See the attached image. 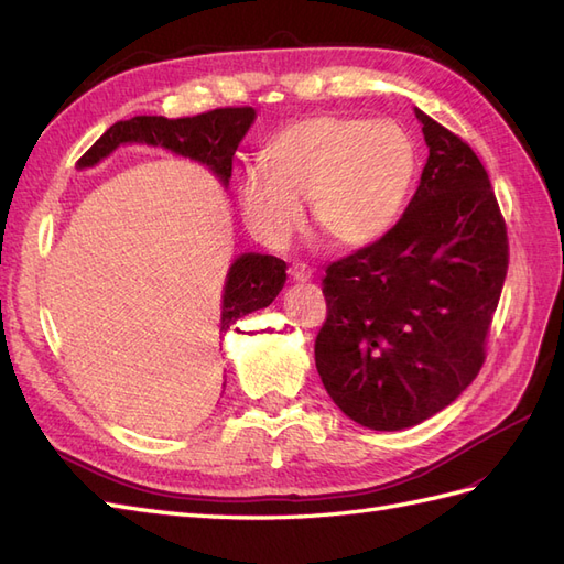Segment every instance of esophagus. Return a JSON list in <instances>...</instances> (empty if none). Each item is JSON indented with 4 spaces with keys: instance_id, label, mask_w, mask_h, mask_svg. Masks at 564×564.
<instances>
[{
    "instance_id": "esophagus-1",
    "label": "esophagus",
    "mask_w": 564,
    "mask_h": 564,
    "mask_svg": "<svg viewBox=\"0 0 564 564\" xmlns=\"http://www.w3.org/2000/svg\"><path fill=\"white\" fill-rule=\"evenodd\" d=\"M288 273H291V281H295V283H304L312 279V271L307 269V264H293L291 269H288Z\"/></svg>"
}]
</instances>
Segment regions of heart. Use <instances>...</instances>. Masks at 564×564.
<instances>
[{
  "mask_svg": "<svg viewBox=\"0 0 564 564\" xmlns=\"http://www.w3.org/2000/svg\"><path fill=\"white\" fill-rule=\"evenodd\" d=\"M415 174V143L401 124L314 116L273 139L271 165L246 172L240 207L257 236L281 246L302 229V203H314L321 234L364 248L394 227Z\"/></svg>",
  "mask_w": 564,
  "mask_h": 564,
  "instance_id": "obj_1",
  "label": "heart"
}]
</instances>
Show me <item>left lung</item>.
I'll use <instances>...</instances> for the list:
<instances>
[{"label": "left lung", "instance_id": "8db88e82", "mask_svg": "<svg viewBox=\"0 0 564 564\" xmlns=\"http://www.w3.org/2000/svg\"><path fill=\"white\" fill-rule=\"evenodd\" d=\"M415 118L430 155L406 213L321 281L316 371L340 411L371 430L423 423L477 378L508 273L485 165L423 110Z\"/></svg>", "mask_w": 564, "mask_h": 564}]
</instances>
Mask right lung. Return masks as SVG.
Returning <instances> with one entry per match:
<instances>
[{
  "instance_id": "right-lung-1",
  "label": "right lung",
  "mask_w": 564,
  "mask_h": 564,
  "mask_svg": "<svg viewBox=\"0 0 564 564\" xmlns=\"http://www.w3.org/2000/svg\"><path fill=\"white\" fill-rule=\"evenodd\" d=\"M254 120L250 106H229L200 112L193 118L137 116L120 120L106 130L94 147L77 160V167H91L112 149L127 141H143L151 147H165L174 153L200 160L213 167L224 184H229L234 153ZM285 283V262L271 254L248 252L231 264L221 304V333H227L240 316L264 310L276 300Z\"/></svg>"
}]
</instances>
